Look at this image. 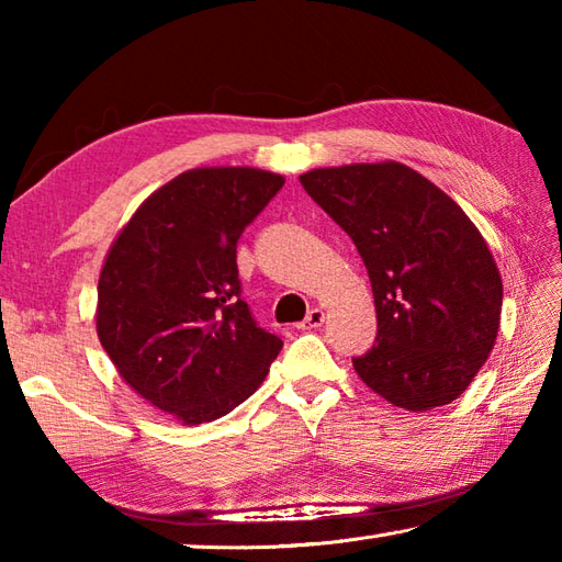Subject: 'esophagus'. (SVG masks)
<instances>
[{
	"label": "esophagus",
	"instance_id": "obj_1",
	"mask_svg": "<svg viewBox=\"0 0 562 562\" xmlns=\"http://www.w3.org/2000/svg\"><path fill=\"white\" fill-rule=\"evenodd\" d=\"M324 318H326V314L321 312V308H312V312H308L306 318L300 324V328L302 330H314V328H318L321 324H324Z\"/></svg>",
	"mask_w": 562,
	"mask_h": 562
}]
</instances>
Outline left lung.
Masks as SVG:
<instances>
[{
  "label": "left lung",
  "mask_w": 562,
  "mask_h": 562,
  "mask_svg": "<svg viewBox=\"0 0 562 562\" xmlns=\"http://www.w3.org/2000/svg\"><path fill=\"white\" fill-rule=\"evenodd\" d=\"M360 250L372 282L376 340L352 357L364 384L405 411L469 389L491 355L503 280L475 224L425 176L396 161L300 176Z\"/></svg>",
  "instance_id": "obj_1"
}]
</instances>
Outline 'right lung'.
I'll return each mask as SVG.
<instances>
[{"instance_id": "add662e5", "label": "right lung", "mask_w": 562, "mask_h": 562, "mask_svg": "<svg viewBox=\"0 0 562 562\" xmlns=\"http://www.w3.org/2000/svg\"><path fill=\"white\" fill-rule=\"evenodd\" d=\"M284 178L248 166L193 169L161 186L105 256L97 330L142 398L183 425L254 393L282 340L241 300L236 244Z\"/></svg>"}]
</instances>
